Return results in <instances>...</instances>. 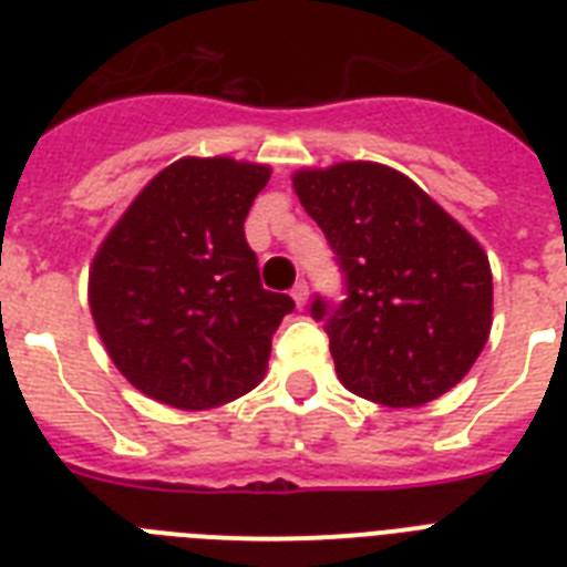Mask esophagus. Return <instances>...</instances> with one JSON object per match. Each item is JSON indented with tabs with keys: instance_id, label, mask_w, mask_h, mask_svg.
<instances>
[{
	"instance_id": "obj_1",
	"label": "esophagus",
	"mask_w": 567,
	"mask_h": 567,
	"mask_svg": "<svg viewBox=\"0 0 567 567\" xmlns=\"http://www.w3.org/2000/svg\"><path fill=\"white\" fill-rule=\"evenodd\" d=\"M292 300L298 303V309L307 307V300H309V287H307V280H298L292 287Z\"/></svg>"
}]
</instances>
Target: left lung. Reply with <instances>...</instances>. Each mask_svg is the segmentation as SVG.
<instances>
[{"instance_id": "8db88e82", "label": "left lung", "mask_w": 567, "mask_h": 567, "mask_svg": "<svg viewBox=\"0 0 567 567\" xmlns=\"http://www.w3.org/2000/svg\"><path fill=\"white\" fill-rule=\"evenodd\" d=\"M292 187L346 275L327 320L340 383L392 409L437 400L483 352L494 312L488 255L409 175L374 162L298 169Z\"/></svg>"}]
</instances>
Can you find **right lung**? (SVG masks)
I'll list each match as a JSON object with an SVG mask.
<instances>
[{
    "instance_id": "add662e5",
    "label": "right lung",
    "mask_w": 567,
    "mask_h": 567,
    "mask_svg": "<svg viewBox=\"0 0 567 567\" xmlns=\"http://www.w3.org/2000/svg\"><path fill=\"white\" fill-rule=\"evenodd\" d=\"M267 164L178 158L135 195L90 264V315L115 369L182 412L252 392L295 309L260 287L244 221Z\"/></svg>"
}]
</instances>
